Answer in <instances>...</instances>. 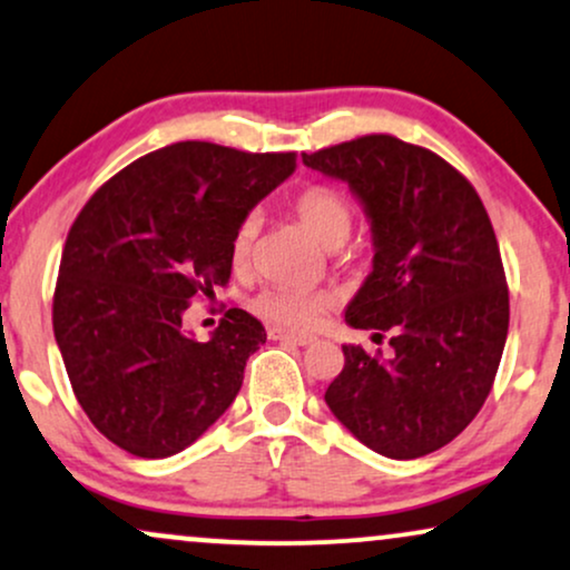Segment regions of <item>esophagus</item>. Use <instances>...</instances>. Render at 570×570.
<instances>
[{
    "mask_svg": "<svg viewBox=\"0 0 570 570\" xmlns=\"http://www.w3.org/2000/svg\"><path fill=\"white\" fill-rule=\"evenodd\" d=\"M269 338L272 341H287V343H293V346H312V343H317V338H314V335L287 333V330H279V327H272L269 330Z\"/></svg>",
    "mask_w": 570,
    "mask_h": 570,
    "instance_id": "34e87169",
    "label": "esophagus"
}]
</instances>
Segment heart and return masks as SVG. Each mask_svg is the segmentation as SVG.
Wrapping results in <instances>:
<instances>
[{"label":"heart","instance_id":"obj_1","mask_svg":"<svg viewBox=\"0 0 570 570\" xmlns=\"http://www.w3.org/2000/svg\"><path fill=\"white\" fill-rule=\"evenodd\" d=\"M293 214L330 250L341 248L348 240L351 229H354V208H351L346 195H341L333 187H306L304 193L293 198ZM258 227H262L258 214L243 216V222L237 224L235 235H232V264L237 269L248 266ZM335 301L338 298H335L333 291L269 285L256 293L253 312L277 327L306 333V330L322 325V320L335 306Z\"/></svg>","mask_w":570,"mask_h":570}]
</instances>
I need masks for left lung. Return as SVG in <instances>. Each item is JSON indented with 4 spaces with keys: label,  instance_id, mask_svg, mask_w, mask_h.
Segmentation results:
<instances>
[{
    "label": "left lung",
    "instance_id": "1",
    "mask_svg": "<svg viewBox=\"0 0 570 570\" xmlns=\"http://www.w3.org/2000/svg\"><path fill=\"white\" fill-rule=\"evenodd\" d=\"M301 158L346 181L370 222L372 272L346 325L393 335L389 360L343 346L325 402L372 452L431 454L479 414L508 341V283L487 208L444 158L391 135Z\"/></svg>",
    "mask_w": 570,
    "mask_h": 570
}]
</instances>
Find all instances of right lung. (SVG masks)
<instances>
[{"instance_id":"right-lung-1","label":"right lung","mask_w":570,"mask_h":570,"mask_svg":"<svg viewBox=\"0 0 570 570\" xmlns=\"http://www.w3.org/2000/svg\"><path fill=\"white\" fill-rule=\"evenodd\" d=\"M293 171L296 153L177 142L118 171L76 216L55 341L81 410L116 446L164 460L235 402L264 325L229 308L200 343L181 317L227 285L237 224Z\"/></svg>"}]
</instances>
